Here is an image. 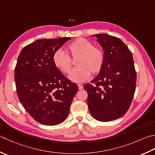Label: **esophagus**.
I'll return each mask as SVG.
<instances>
[{"instance_id":"34e87169","label":"esophagus","mask_w":155,"mask_h":155,"mask_svg":"<svg viewBox=\"0 0 155 155\" xmlns=\"http://www.w3.org/2000/svg\"><path fill=\"white\" fill-rule=\"evenodd\" d=\"M78 89H79V90H81V89H83V86L82 85V84H78Z\"/></svg>"}]
</instances>
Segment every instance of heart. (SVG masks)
<instances>
[{
  "label": "heart",
  "mask_w": 155,
  "mask_h": 155,
  "mask_svg": "<svg viewBox=\"0 0 155 155\" xmlns=\"http://www.w3.org/2000/svg\"><path fill=\"white\" fill-rule=\"evenodd\" d=\"M68 56L61 50L54 52L52 60L56 67L62 73L68 74L72 67V60H76L74 68L69 74V79L75 83H82L89 78L91 72L98 73L104 66V53L95 47L87 39L80 38L72 41L67 47Z\"/></svg>",
  "instance_id": "obj_1"
}]
</instances>
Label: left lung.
I'll return each instance as SVG.
<instances>
[{"mask_svg":"<svg viewBox=\"0 0 155 155\" xmlns=\"http://www.w3.org/2000/svg\"><path fill=\"white\" fill-rule=\"evenodd\" d=\"M104 52V66L98 75L84 85L91 116L100 122L123 116L136 90V72L132 54L120 38L105 33L95 35Z\"/></svg>","mask_w":155,"mask_h":155,"instance_id":"obj_1","label":"left lung"}]
</instances>
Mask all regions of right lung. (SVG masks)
Returning <instances> with one entry per match:
<instances>
[{
  "mask_svg": "<svg viewBox=\"0 0 155 155\" xmlns=\"http://www.w3.org/2000/svg\"><path fill=\"white\" fill-rule=\"evenodd\" d=\"M71 38L40 39L21 51L15 81L21 104L33 119L47 126L61 124L68 116L78 86L53 62L54 52Z\"/></svg>",
  "mask_w": 155,
  "mask_h": 155,
  "instance_id": "obj_1",
  "label": "right lung"
}]
</instances>
